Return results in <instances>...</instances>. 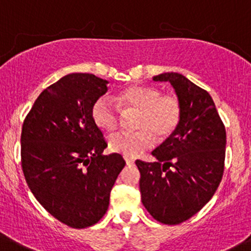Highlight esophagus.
Returning a JSON list of instances; mask_svg holds the SVG:
<instances>
[{
	"instance_id": "obj_1",
	"label": "esophagus",
	"mask_w": 251,
	"mask_h": 251,
	"mask_svg": "<svg viewBox=\"0 0 251 251\" xmlns=\"http://www.w3.org/2000/svg\"><path fill=\"white\" fill-rule=\"evenodd\" d=\"M124 159H125V161H126V164H127V165H133V164H135V160H133L132 158H128V156H124Z\"/></svg>"
}]
</instances>
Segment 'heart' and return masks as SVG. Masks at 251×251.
<instances>
[{
  "instance_id": "heart-1",
  "label": "heart",
  "mask_w": 251,
  "mask_h": 251,
  "mask_svg": "<svg viewBox=\"0 0 251 251\" xmlns=\"http://www.w3.org/2000/svg\"><path fill=\"white\" fill-rule=\"evenodd\" d=\"M124 111L138 110L136 132H118L109 138V148L114 153L133 158L155 144V135L160 138L170 136L181 120V104L175 96H161L151 86H131L114 98ZM113 98L102 96L92 108L96 125L105 132H111L120 124V109Z\"/></svg>"
}]
</instances>
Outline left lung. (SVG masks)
I'll list each match as a JSON object with an SVG mask.
<instances>
[{"label":"left lung","instance_id":"8db88e82","mask_svg":"<svg viewBox=\"0 0 251 251\" xmlns=\"http://www.w3.org/2000/svg\"><path fill=\"white\" fill-rule=\"evenodd\" d=\"M154 81L170 82L181 104L176 130L151 155L155 163L137 160L142 204L165 225L191 219L216 192L224 175L226 130L211 96L178 73Z\"/></svg>","mask_w":251,"mask_h":251}]
</instances>
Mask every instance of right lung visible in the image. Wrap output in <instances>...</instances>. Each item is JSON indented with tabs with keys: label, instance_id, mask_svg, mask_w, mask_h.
<instances>
[{
	"label": "right lung",
	"instance_id": "1",
	"mask_svg": "<svg viewBox=\"0 0 251 251\" xmlns=\"http://www.w3.org/2000/svg\"><path fill=\"white\" fill-rule=\"evenodd\" d=\"M108 81L65 75L41 92L22 128V168L30 191L52 216L73 228L97 224L125 160L103 155L107 143L92 118Z\"/></svg>",
	"mask_w": 251,
	"mask_h": 251
}]
</instances>
